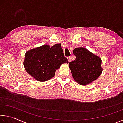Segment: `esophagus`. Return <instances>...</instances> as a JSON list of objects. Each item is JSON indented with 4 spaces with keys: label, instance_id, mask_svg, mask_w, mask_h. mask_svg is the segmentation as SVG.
<instances>
[{
    "label": "esophagus",
    "instance_id": "34e87169",
    "mask_svg": "<svg viewBox=\"0 0 123 123\" xmlns=\"http://www.w3.org/2000/svg\"><path fill=\"white\" fill-rule=\"evenodd\" d=\"M67 59H68V61H69V62L71 61V57H67Z\"/></svg>",
    "mask_w": 123,
    "mask_h": 123
}]
</instances>
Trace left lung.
Here are the masks:
<instances>
[{"mask_svg":"<svg viewBox=\"0 0 123 123\" xmlns=\"http://www.w3.org/2000/svg\"><path fill=\"white\" fill-rule=\"evenodd\" d=\"M73 54L76 59L69 62V67L74 80L81 85L97 80L103 72L100 58L82 47L75 48Z\"/></svg>","mask_w":123,"mask_h":123,"instance_id":"1","label":"left lung"}]
</instances>
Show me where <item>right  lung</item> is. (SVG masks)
Returning <instances> with one entry per match:
<instances>
[{
  "label": "right lung",
  "instance_id": "right-lung-1",
  "mask_svg": "<svg viewBox=\"0 0 123 123\" xmlns=\"http://www.w3.org/2000/svg\"><path fill=\"white\" fill-rule=\"evenodd\" d=\"M61 44H45L31 49L25 54L23 64L28 73L39 81L50 80L63 63H68Z\"/></svg>",
  "mask_w": 123,
  "mask_h": 123
}]
</instances>
